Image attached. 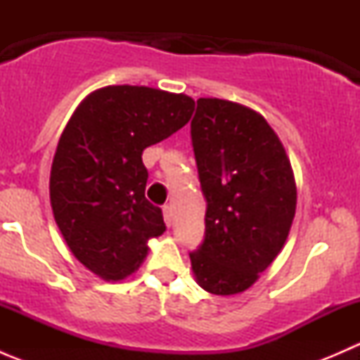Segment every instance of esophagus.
<instances>
[{
    "instance_id": "esophagus-1",
    "label": "esophagus",
    "mask_w": 360,
    "mask_h": 360,
    "mask_svg": "<svg viewBox=\"0 0 360 360\" xmlns=\"http://www.w3.org/2000/svg\"><path fill=\"white\" fill-rule=\"evenodd\" d=\"M163 219H165V224L170 228L172 224V209L169 205H163Z\"/></svg>"
}]
</instances>
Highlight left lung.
Instances as JSON below:
<instances>
[{"label":"left lung","instance_id":"1","mask_svg":"<svg viewBox=\"0 0 360 360\" xmlns=\"http://www.w3.org/2000/svg\"><path fill=\"white\" fill-rule=\"evenodd\" d=\"M191 146L205 197V235L190 259L202 289H249L277 257L296 212V184L284 146L259 112L198 99Z\"/></svg>","mask_w":360,"mask_h":360}]
</instances>
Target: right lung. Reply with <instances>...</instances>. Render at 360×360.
Wrapping results in <instances>:
<instances>
[{
	"instance_id": "right-lung-1",
	"label": "right lung",
	"mask_w": 360,
	"mask_h": 360,
	"mask_svg": "<svg viewBox=\"0 0 360 360\" xmlns=\"http://www.w3.org/2000/svg\"><path fill=\"white\" fill-rule=\"evenodd\" d=\"M195 101L150 86L112 85L90 94L68 122L50 172V202L79 263L104 281L134 274L148 240L165 231L146 197L144 148L184 127Z\"/></svg>"
}]
</instances>
